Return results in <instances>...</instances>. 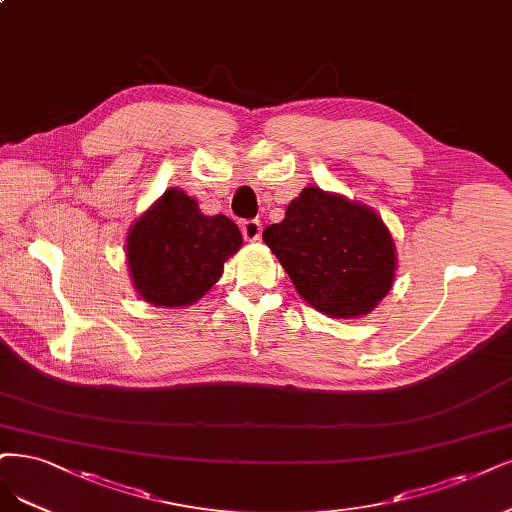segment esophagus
I'll use <instances>...</instances> for the list:
<instances>
[{"instance_id": "esophagus-1", "label": "esophagus", "mask_w": 512, "mask_h": 512, "mask_svg": "<svg viewBox=\"0 0 512 512\" xmlns=\"http://www.w3.org/2000/svg\"><path fill=\"white\" fill-rule=\"evenodd\" d=\"M241 233L248 241H258L262 235V224L260 220H245L241 222Z\"/></svg>"}]
</instances>
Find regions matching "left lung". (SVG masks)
<instances>
[{
    "label": "left lung",
    "mask_w": 512,
    "mask_h": 512,
    "mask_svg": "<svg viewBox=\"0 0 512 512\" xmlns=\"http://www.w3.org/2000/svg\"><path fill=\"white\" fill-rule=\"evenodd\" d=\"M296 292L330 317L373 311L396 275V245L373 209L317 186L303 188L286 218L262 233Z\"/></svg>",
    "instance_id": "obj_1"
}]
</instances>
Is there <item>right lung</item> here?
<instances>
[{"instance_id":"1","label":"right lung","mask_w":512,"mask_h":512,"mask_svg":"<svg viewBox=\"0 0 512 512\" xmlns=\"http://www.w3.org/2000/svg\"><path fill=\"white\" fill-rule=\"evenodd\" d=\"M241 243L231 218L205 216L184 190L169 188L127 235L133 286L156 307L192 305L222 277L224 260Z\"/></svg>"}]
</instances>
